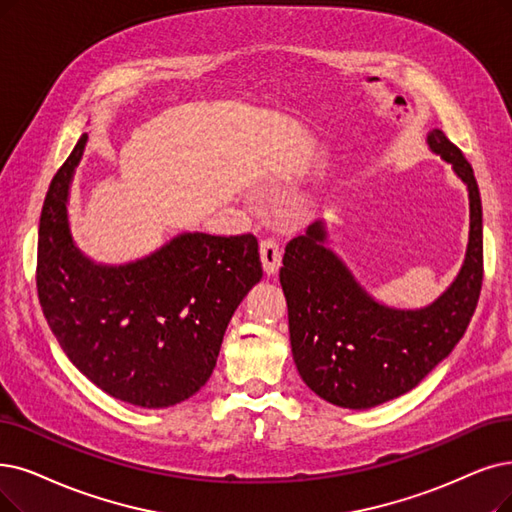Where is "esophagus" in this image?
Wrapping results in <instances>:
<instances>
[{
	"mask_svg": "<svg viewBox=\"0 0 512 512\" xmlns=\"http://www.w3.org/2000/svg\"><path fill=\"white\" fill-rule=\"evenodd\" d=\"M260 260H262V267H264V271H267V275H275L279 271L281 250H279V243L275 239H264L260 243Z\"/></svg>",
	"mask_w": 512,
	"mask_h": 512,
	"instance_id": "34e87169",
	"label": "esophagus"
}]
</instances>
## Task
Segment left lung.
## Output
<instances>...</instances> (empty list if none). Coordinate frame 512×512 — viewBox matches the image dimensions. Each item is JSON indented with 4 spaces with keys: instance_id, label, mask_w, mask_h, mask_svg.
<instances>
[{
    "instance_id": "obj_1",
    "label": "left lung",
    "mask_w": 512,
    "mask_h": 512,
    "mask_svg": "<svg viewBox=\"0 0 512 512\" xmlns=\"http://www.w3.org/2000/svg\"><path fill=\"white\" fill-rule=\"evenodd\" d=\"M464 182L470 231L462 269L422 309H395L367 294L342 258L327 248L325 222L285 245L279 281L288 302L298 374L338 407L367 410L405 395L435 370L464 336L483 281V212L473 168L441 130L426 136Z\"/></svg>"
}]
</instances>
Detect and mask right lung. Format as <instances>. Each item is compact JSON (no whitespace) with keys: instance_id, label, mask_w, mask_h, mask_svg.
<instances>
[{"instance_id":"add662e5","label":"right lung","mask_w":512,"mask_h":512,"mask_svg":"<svg viewBox=\"0 0 512 512\" xmlns=\"http://www.w3.org/2000/svg\"><path fill=\"white\" fill-rule=\"evenodd\" d=\"M88 134L56 172L39 218L37 294L60 349L107 395L170 407L216 367L227 325L262 279L252 233H180L145 258L94 262L69 227V191Z\"/></svg>"}]
</instances>
